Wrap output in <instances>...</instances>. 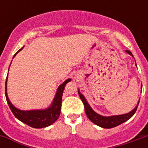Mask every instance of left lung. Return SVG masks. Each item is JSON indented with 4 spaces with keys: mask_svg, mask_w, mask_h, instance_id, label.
Returning a JSON list of instances; mask_svg holds the SVG:
<instances>
[{
    "mask_svg": "<svg viewBox=\"0 0 148 148\" xmlns=\"http://www.w3.org/2000/svg\"><path fill=\"white\" fill-rule=\"evenodd\" d=\"M126 51L130 55L133 56L130 51L127 50ZM78 94H79V97H80L83 103L84 107H85V112H86L87 117L89 118L93 123H94L97 125H98L100 127H104V128H112V127H116L118 125L123 124L125 121H127V120H129L130 117H132L135 114V112H136L137 109V107L139 106V102H140V101H139L136 107L132 111H131L130 112H128L127 114L112 116H102L96 113L93 109L90 108V105L87 103L86 98L84 97L83 95L79 91H78Z\"/></svg>",
    "mask_w": 148,
    "mask_h": 148,
    "instance_id": "1",
    "label": "left lung"
}]
</instances>
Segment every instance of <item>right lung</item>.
Listing matches in <instances>:
<instances>
[{
    "label": "right lung",
    "mask_w": 148,
    "mask_h": 148,
    "mask_svg": "<svg viewBox=\"0 0 148 148\" xmlns=\"http://www.w3.org/2000/svg\"><path fill=\"white\" fill-rule=\"evenodd\" d=\"M7 79H8V76L6 77V82H5V97L11 111L18 120H20L24 124H27L28 126L35 128L47 127L58 120L61 112L62 97L63 90L66 83L69 82L71 79L66 80L58 87L54 101L51 107H49L48 109L45 110H31V111L19 110L12 106V104L8 99V94H7Z\"/></svg>",
    "instance_id": "add662e5"
}]
</instances>
